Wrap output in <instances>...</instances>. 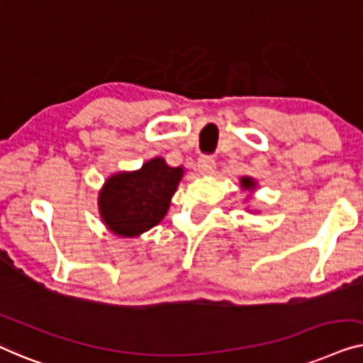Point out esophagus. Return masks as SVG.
<instances>
[{
	"instance_id": "34e87169",
	"label": "esophagus",
	"mask_w": 363,
	"mask_h": 363,
	"mask_svg": "<svg viewBox=\"0 0 363 363\" xmlns=\"http://www.w3.org/2000/svg\"><path fill=\"white\" fill-rule=\"evenodd\" d=\"M197 167L201 174H212L213 169H216V161L211 156H201L199 157Z\"/></svg>"
}]
</instances>
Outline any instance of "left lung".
Listing matches in <instances>:
<instances>
[{
	"label": "left lung",
	"mask_w": 363,
	"mask_h": 363,
	"mask_svg": "<svg viewBox=\"0 0 363 363\" xmlns=\"http://www.w3.org/2000/svg\"><path fill=\"white\" fill-rule=\"evenodd\" d=\"M240 187H242V191L255 192V189H257V181L250 176H243V177H240ZM248 197H252V196H248Z\"/></svg>",
	"instance_id": "1"
}]
</instances>
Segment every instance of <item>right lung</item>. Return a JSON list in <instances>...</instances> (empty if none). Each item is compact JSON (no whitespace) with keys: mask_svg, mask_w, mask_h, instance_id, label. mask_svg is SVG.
Masks as SVG:
<instances>
[{"mask_svg":"<svg viewBox=\"0 0 363 363\" xmlns=\"http://www.w3.org/2000/svg\"><path fill=\"white\" fill-rule=\"evenodd\" d=\"M182 176V166L172 167L161 156L136 171L115 172L99 192L101 222L118 237H140L164 218Z\"/></svg>","mask_w":363,"mask_h":363,"instance_id":"add662e5","label":"right lung"}]
</instances>
